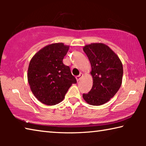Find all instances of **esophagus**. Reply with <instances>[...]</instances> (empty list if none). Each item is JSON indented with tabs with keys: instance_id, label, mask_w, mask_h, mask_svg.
<instances>
[{
	"instance_id": "obj_1",
	"label": "esophagus",
	"mask_w": 146,
	"mask_h": 146,
	"mask_svg": "<svg viewBox=\"0 0 146 146\" xmlns=\"http://www.w3.org/2000/svg\"><path fill=\"white\" fill-rule=\"evenodd\" d=\"M82 76H83V74H82V73H80V74H79L78 75L76 76V80H77V81L80 80V78L82 77Z\"/></svg>"
}]
</instances>
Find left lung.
Wrapping results in <instances>:
<instances>
[{"mask_svg":"<svg viewBox=\"0 0 146 146\" xmlns=\"http://www.w3.org/2000/svg\"><path fill=\"white\" fill-rule=\"evenodd\" d=\"M83 50L89 58L93 87L88 93H84L86 102L93 106H100L114 97L122 84L123 66L120 58L108 46L93 43L84 47Z\"/></svg>","mask_w":146,"mask_h":146,"instance_id":"1","label":"left lung"}]
</instances>
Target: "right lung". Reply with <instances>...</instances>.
I'll use <instances>...</instances> for the list:
<instances>
[{
    "label": "right lung",
    "instance_id": "obj_1",
    "mask_svg": "<svg viewBox=\"0 0 146 146\" xmlns=\"http://www.w3.org/2000/svg\"><path fill=\"white\" fill-rule=\"evenodd\" d=\"M69 48L62 43L46 46L29 62L28 80L31 90L44 104L53 106L60 102L71 85L76 83L70 67L63 64Z\"/></svg>",
    "mask_w": 146,
    "mask_h": 146
}]
</instances>
